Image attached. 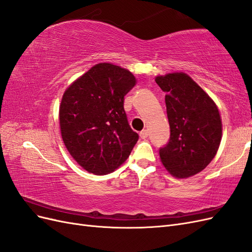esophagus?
Wrapping results in <instances>:
<instances>
[{
	"mask_svg": "<svg viewBox=\"0 0 252 252\" xmlns=\"http://www.w3.org/2000/svg\"><path fill=\"white\" fill-rule=\"evenodd\" d=\"M148 130H142L141 132H140V136H141V138L142 139H146L147 138V136H148Z\"/></svg>",
	"mask_w": 252,
	"mask_h": 252,
	"instance_id": "esophagus-1",
	"label": "esophagus"
}]
</instances>
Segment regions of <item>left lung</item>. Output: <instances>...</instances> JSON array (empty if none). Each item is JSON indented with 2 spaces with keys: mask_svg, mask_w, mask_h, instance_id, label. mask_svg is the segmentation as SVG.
<instances>
[{
  "mask_svg": "<svg viewBox=\"0 0 252 252\" xmlns=\"http://www.w3.org/2000/svg\"><path fill=\"white\" fill-rule=\"evenodd\" d=\"M156 82L166 93L170 138L159 148L163 165L175 178L202 171L216 157L222 122L209 95L185 73H169Z\"/></svg>",
  "mask_w": 252,
  "mask_h": 252,
  "instance_id": "obj_1",
  "label": "left lung"
}]
</instances>
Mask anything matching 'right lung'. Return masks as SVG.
<instances>
[{
    "label": "right lung",
    "instance_id": "add662e5",
    "mask_svg": "<svg viewBox=\"0 0 252 252\" xmlns=\"http://www.w3.org/2000/svg\"><path fill=\"white\" fill-rule=\"evenodd\" d=\"M134 85L131 72L101 63L65 91L60 106L61 133L69 154L84 169L108 174L130 155L139 134L128 123L124 96Z\"/></svg>",
    "mask_w": 252,
    "mask_h": 252
}]
</instances>
